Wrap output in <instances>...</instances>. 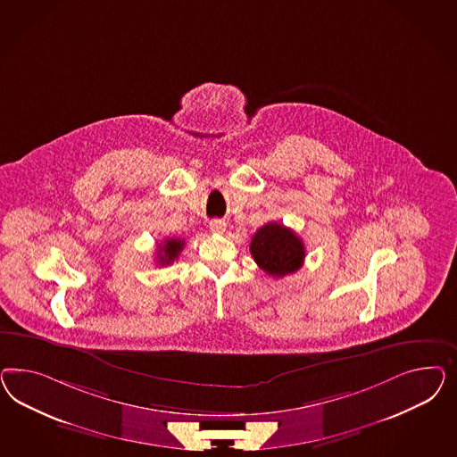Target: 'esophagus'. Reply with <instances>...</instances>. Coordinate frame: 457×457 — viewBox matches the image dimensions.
Segmentation results:
<instances>
[{
    "mask_svg": "<svg viewBox=\"0 0 457 457\" xmlns=\"http://www.w3.org/2000/svg\"><path fill=\"white\" fill-rule=\"evenodd\" d=\"M209 228H211L212 233H224L226 228H228V224H226L224 220H211V221H209Z\"/></svg>",
    "mask_w": 457,
    "mask_h": 457,
    "instance_id": "esophagus-1",
    "label": "esophagus"
}]
</instances>
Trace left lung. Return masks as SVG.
I'll return each instance as SVG.
<instances>
[{
	"label": "left lung",
	"instance_id": "obj_1",
	"mask_svg": "<svg viewBox=\"0 0 457 457\" xmlns=\"http://www.w3.org/2000/svg\"><path fill=\"white\" fill-rule=\"evenodd\" d=\"M249 249L253 260L270 277L290 275L303 264V241L279 222H266L251 237Z\"/></svg>",
	"mask_w": 457,
	"mask_h": 457
}]
</instances>
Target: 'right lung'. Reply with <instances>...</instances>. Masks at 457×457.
I'll list each match as a JSON object with an SVG mask.
<instances>
[{
	"mask_svg": "<svg viewBox=\"0 0 457 457\" xmlns=\"http://www.w3.org/2000/svg\"><path fill=\"white\" fill-rule=\"evenodd\" d=\"M184 249V239L179 237H167L159 245V253H157V262L161 266L170 264L174 260H178L180 251Z\"/></svg>",
	"mask_w": 457,
	"mask_h": 457,
	"instance_id": "right-lung-1",
	"label": "right lung"
}]
</instances>
